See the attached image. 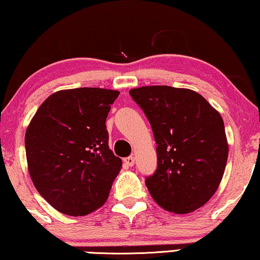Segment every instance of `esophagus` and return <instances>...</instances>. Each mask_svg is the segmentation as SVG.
I'll return each mask as SVG.
<instances>
[{
    "instance_id": "1",
    "label": "esophagus",
    "mask_w": 260,
    "mask_h": 260,
    "mask_svg": "<svg viewBox=\"0 0 260 260\" xmlns=\"http://www.w3.org/2000/svg\"><path fill=\"white\" fill-rule=\"evenodd\" d=\"M124 163H125L127 167H134L135 164V157L134 156H130V157H126L124 158Z\"/></svg>"
}]
</instances>
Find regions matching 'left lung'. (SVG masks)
I'll list each match as a JSON object with an SVG mask.
<instances>
[{"instance_id": "left-lung-1", "label": "left lung", "mask_w": 260, "mask_h": 260, "mask_svg": "<svg viewBox=\"0 0 260 260\" xmlns=\"http://www.w3.org/2000/svg\"><path fill=\"white\" fill-rule=\"evenodd\" d=\"M129 93L151 124L157 170L145 180L160 208L190 213L206 204L223 178L229 144L223 118L190 89L150 85Z\"/></svg>"}]
</instances>
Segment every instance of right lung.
Returning a JSON list of instances; mask_svg holds the SVG:
<instances>
[{
  "label": "right lung",
  "instance_id": "1",
  "mask_svg": "<svg viewBox=\"0 0 260 260\" xmlns=\"http://www.w3.org/2000/svg\"><path fill=\"white\" fill-rule=\"evenodd\" d=\"M117 90L56 91L25 131L28 171L39 193L68 216H85L107 202L122 159L109 149L105 121Z\"/></svg>",
  "mask_w": 260,
  "mask_h": 260
}]
</instances>
